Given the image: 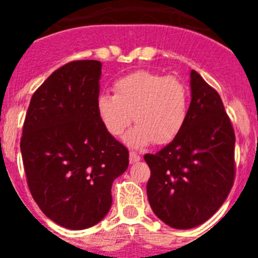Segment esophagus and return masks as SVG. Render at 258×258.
I'll return each instance as SVG.
<instances>
[{
  "label": "esophagus",
  "instance_id": "34e87169",
  "mask_svg": "<svg viewBox=\"0 0 258 258\" xmlns=\"http://www.w3.org/2000/svg\"><path fill=\"white\" fill-rule=\"evenodd\" d=\"M140 160H141V156L138 154H136V152H133V151L129 154V161H131V164H134Z\"/></svg>",
  "mask_w": 258,
  "mask_h": 258
}]
</instances>
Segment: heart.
Listing matches in <instances>:
<instances>
[{
    "label": "heart",
    "instance_id": "b5f03b06",
    "mask_svg": "<svg viewBox=\"0 0 258 258\" xmlns=\"http://www.w3.org/2000/svg\"><path fill=\"white\" fill-rule=\"evenodd\" d=\"M113 93L98 97V116L115 137L121 136L134 118L136 127L125 138L132 147L152 141L157 145L169 143L186 124L190 94L178 77L136 71L116 80Z\"/></svg>",
    "mask_w": 258,
    "mask_h": 258
}]
</instances>
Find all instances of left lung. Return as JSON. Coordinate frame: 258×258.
Masks as SVG:
<instances>
[{
  "instance_id": "left-lung-1",
  "label": "left lung",
  "mask_w": 258,
  "mask_h": 258,
  "mask_svg": "<svg viewBox=\"0 0 258 258\" xmlns=\"http://www.w3.org/2000/svg\"><path fill=\"white\" fill-rule=\"evenodd\" d=\"M191 103L183 129L156 154H146L147 197L168 226L192 229L213 216L235 178V133L220 94L191 71Z\"/></svg>"
}]
</instances>
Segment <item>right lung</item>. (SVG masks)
<instances>
[{"label": "right lung", "mask_w": 258, "mask_h": 258, "mask_svg": "<svg viewBox=\"0 0 258 258\" xmlns=\"http://www.w3.org/2000/svg\"><path fill=\"white\" fill-rule=\"evenodd\" d=\"M99 60H75L54 71L31 98L20 140L32 197L46 217L71 230L102 221L112 182L129 152L98 116Z\"/></svg>", "instance_id": "1"}]
</instances>
